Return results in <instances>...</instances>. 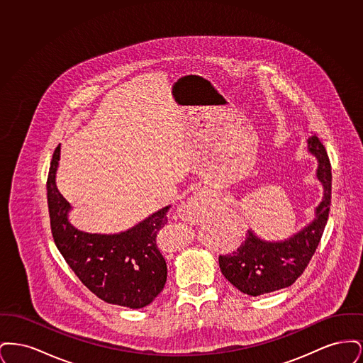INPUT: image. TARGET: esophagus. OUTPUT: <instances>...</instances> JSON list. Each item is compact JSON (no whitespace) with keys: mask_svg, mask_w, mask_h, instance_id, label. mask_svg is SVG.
<instances>
[{"mask_svg":"<svg viewBox=\"0 0 363 363\" xmlns=\"http://www.w3.org/2000/svg\"><path fill=\"white\" fill-rule=\"evenodd\" d=\"M206 206V197L201 193H196L194 196H191L189 200L181 207L179 212L181 216L186 220H191L199 218V215L203 212Z\"/></svg>","mask_w":363,"mask_h":363,"instance_id":"esophagus-1","label":"esophagus"}]
</instances>
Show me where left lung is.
<instances>
[{
    "mask_svg": "<svg viewBox=\"0 0 363 363\" xmlns=\"http://www.w3.org/2000/svg\"><path fill=\"white\" fill-rule=\"evenodd\" d=\"M309 152L317 157V178L324 186V197L315 208V219L289 240L267 242L247 230L241 246L219 256L225 279L240 291L252 296L272 293L291 286L303 274L328 220L332 197V172L325 147L317 136L308 140Z\"/></svg>",
    "mask_w": 363,
    "mask_h": 363,
    "instance_id": "obj_1",
    "label": "left lung"
}]
</instances>
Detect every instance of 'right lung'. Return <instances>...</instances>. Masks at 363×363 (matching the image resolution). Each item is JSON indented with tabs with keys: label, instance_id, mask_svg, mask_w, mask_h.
<instances>
[{
	"label": "right lung",
	"instance_id": "obj_1",
	"mask_svg": "<svg viewBox=\"0 0 363 363\" xmlns=\"http://www.w3.org/2000/svg\"><path fill=\"white\" fill-rule=\"evenodd\" d=\"M60 145L48 177V203L54 242L76 277L104 302L141 309L163 290L167 265L157 246V233L167 225L170 206L120 234H88L70 225V204L55 185Z\"/></svg>",
	"mask_w": 363,
	"mask_h": 363
}]
</instances>
